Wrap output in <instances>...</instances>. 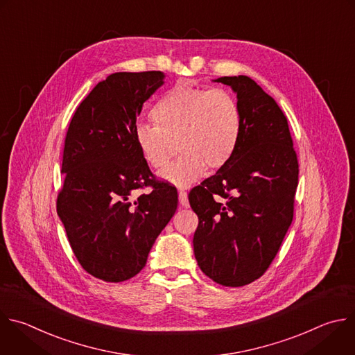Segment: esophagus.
Wrapping results in <instances>:
<instances>
[{
    "mask_svg": "<svg viewBox=\"0 0 355 355\" xmlns=\"http://www.w3.org/2000/svg\"><path fill=\"white\" fill-rule=\"evenodd\" d=\"M178 200H180V205L182 207H188L189 206V202H188V195L185 191H178Z\"/></svg>",
    "mask_w": 355,
    "mask_h": 355,
    "instance_id": "34e87169",
    "label": "esophagus"
}]
</instances>
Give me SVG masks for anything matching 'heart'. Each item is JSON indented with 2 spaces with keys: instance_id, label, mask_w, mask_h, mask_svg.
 Here are the masks:
<instances>
[{
  "instance_id": "b5f03b06",
  "label": "heart",
  "mask_w": 355,
  "mask_h": 355,
  "mask_svg": "<svg viewBox=\"0 0 355 355\" xmlns=\"http://www.w3.org/2000/svg\"><path fill=\"white\" fill-rule=\"evenodd\" d=\"M157 125L138 123L134 139L144 159L163 168L173 156L174 142L181 153L160 177L185 187L199 178L205 166L223 167L237 145L241 115L235 98L221 89H202L178 83L152 110Z\"/></svg>"
}]
</instances>
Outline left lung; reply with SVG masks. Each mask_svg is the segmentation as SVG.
Returning <instances> with one entry per match:
<instances>
[{"label": "left lung", "mask_w": 355, "mask_h": 355, "mask_svg": "<svg viewBox=\"0 0 355 355\" xmlns=\"http://www.w3.org/2000/svg\"><path fill=\"white\" fill-rule=\"evenodd\" d=\"M214 82L237 94L241 130L230 160L188 195L199 218L193 254L213 282L241 287L268 270L291 225L298 160L273 97L245 75Z\"/></svg>", "instance_id": "obj_1"}]
</instances>
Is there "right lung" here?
Instances as JSON below:
<instances>
[{
	"label": "right lung",
	"instance_id": "1",
	"mask_svg": "<svg viewBox=\"0 0 355 355\" xmlns=\"http://www.w3.org/2000/svg\"><path fill=\"white\" fill-rule=\"evenodd\" d=\"M164 78L160 71L108 75L79 104L67 132L57 213L80 266L104 282L138 275L177 210V189L156 181L134 139L137 116ZM145 186L153 191L132 201Z\"/></svg>",
	"mask_w": 355,
	"mask_h": 355
}]
</instances>
